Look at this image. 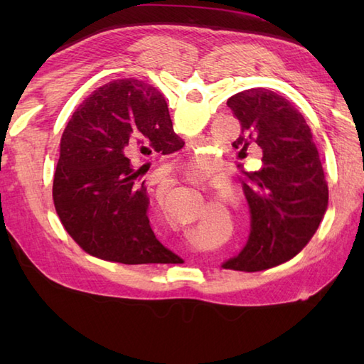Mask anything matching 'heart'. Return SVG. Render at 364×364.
<instances>
[{
    "instance_id": "heart-1",
    "label": "heart",
    "mask_w": 364,
    "mask_h": 364,
    "mask_svg": "<svg viewBox=\"0 0 364 364\" xmlns=\"http://www.w3.org/2000/svg\"><path fill=\"white\" fill-rule=\"evenodd\" d=\"M194 167L198 168V170H202V172H208V170L211 168V162L205 159V158H200L194 162Z\"/></svg>"
}]
</instances>
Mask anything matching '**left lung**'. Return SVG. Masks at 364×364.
<instances>
[{"label": "left lung", "mask_w": 364, "mask_h": 364, "mask_svg": "<svg viewBox=\"0 0 364 364\" xmlns=\"http://www.w3.org/2000/svg\"><path fill=\"white\" fill-rule=\"evenodd\" d=\"M241 123L231 144L245 154L261 149V168L247 172L241 183L252 214V231L244 250L223 267L258 272L292 259L310 242L328 205L319 151L296 107L267 89H249L228 98Z\"/></svg>", "instance_id": "1"}]
</instances>
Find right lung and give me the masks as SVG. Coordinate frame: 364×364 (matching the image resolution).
<instances>
[{
  "label": "right lung",
  "mask_w": 364,
  "mask_h": 364,
  "mask_svg": "<svg viewBox=\"0 0 364 364\" xmlns=\"http://www.w3.org/2000/svg\"><path fill=\"white\" fill-rule=\"evenodd\" d=\"M164 97L134 78L92 92L60 137L53 202L73 241L92 257L122 264H178L149 220V192L141 180L150 161L183 149Z\"/></svg>",
  "instance_id": "1"
}]
</instances>
